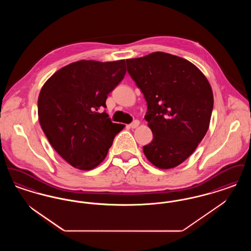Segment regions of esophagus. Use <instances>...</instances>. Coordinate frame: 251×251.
Masks as SVG:
<instances>
[{
    "instance_id": "34e87169",
    "label": "esophagus",
    "mask_w": 251,
    "mask_h": 251,
    "mask_svg": "<svg viewBox=\"0 0 251 251\" xmlns=\"http://www.w3.org/2000/svg\"><path fill=\"white\" fill-rule=\"evenodd\" d=\"M139 124H140L139 120H134L133 122H131V124H130V127H131V129H135V128H137L139 126Z\"/></svg>"
}]
</instances>
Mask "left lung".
I'll return each mask as SVG.
<instances>
[{
  "label": "left lung",
  "instance_id": "1",
  "mask_svg": "<svg viewBox=\"0 0 251 251\" xmlns=\"http://www.w3.org/2000/svg\"><path fill=\"white\" fill-rule=\"evenodd\" d=\"M127 70L147 100L145 120L153 139L144 154L156 167L184 162L209 129L214 95L207 78L188 60L156 51L126 60Z\"/></svg>",
  "mask_w": 251,
  "mask_h": 251
}]
</instances>
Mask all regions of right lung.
<instances>
[{
	"label": "right lung",
	"mask_w": 251,
	"mask_h": 251,
	"mask_svg": "<svg viewBox=\"0 0 251 251\" xmlns=\"http://www.w3.org/2000/svg\"><path fill=\"white\" fill-rule=\"evenodd\" d=\"M125 60H80L65 66L42 86L38 120L51 147L71 166L98 167L123 125L105 112L107 96L124 78Z\"/></svg>",
	"instance_id": "obj_1"
}]
</instances>
